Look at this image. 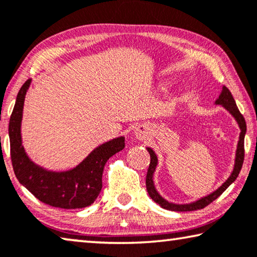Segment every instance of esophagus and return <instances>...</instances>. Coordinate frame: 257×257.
<instances>
[{
	"mask_svg": "<svg viewBox=\"0 0 257 257\" xmlns=\"http://www.w3.org/2000/svg\"><path fill=\"white\" fill-rule=\"evenodd\" d=\"M135 136L141 141H143V140H145V138H148V136H149L148 127H146V125H144V124L138 125V127L135 129Z\"/></svg>",
	"mask_w": 257,
	"mask_h": 257,
	"instance_id": "obj_1",
	"label": "esophagus"
}]
</instances>
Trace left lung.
<instances>
[{
  "instance_id": "1",
  "label": "left lung",
  "mask_w": 257,
  "mask_h": 257,
  "mask_svg": "<svg viewBox=\"0 0 257 257\" xmlns=\"http://www.w3.org/2000/svg\"><path fill=\"white\" fill-rule=\"evenodd\" d=\"M215 103L223 105V107H225L227 111L233 115L234 119L238 122L240 130H241V133H240V136H239L237 153H235V164H234L233 172H232L231 176L227 178L226 182L224 183L222 186H219L216 191H214L213 193L207 195V197L199 199V200L194 201L192 203L176 205V203H172L165 200V199L162 198L156 190V186H154V183H153V173L154 170H156V167L158 165V158L156 156V153L153 152V150L148 148V151L151 157V161L148 169V174H146V190H148V193L151 197V199H152L154 202H157L158 205H160L162 208H165L167 210H174V211H192L197 209H202L205 208L206 206H208L209 203L213 202L215 199H217L219 195H221L224 191H225L227 187L232 184V183L237 180L238 175L240 173V170H241V167L243 164V158H245V148H243V142H245V134H246L245 117H243L242 114L240 113V111L237 107V104H235L234 98L232 97L230 90L226 87H223L221 95H219V97Z\"/></svg>"
}]
</instances>
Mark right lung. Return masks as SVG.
Wrapping results in <instances>:
<instances>
[{"label":"right lung","instance_id":"right-lung-1","mask_svg":"<svg viewBox=\"0 0 257 257\" xmlns=\"http://www.w3.org/2000/svg\"><path fill=\"white\" fill-rule=\"evenodd\" d=\"M31 81L28 79L20 88L9 122L10 154L16 177L35 198L49 206L64 209L90 206L103 186L104 166L124 149V137L99 145L79 166L67 172H50L35 165L24 150L20 134L24 100Z\"/></svg>","mask_w":257,"mask_h":257}]
</instances>
